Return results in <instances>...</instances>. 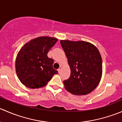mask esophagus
<instances>
[{
  "label": "esophagus",
  "mask_w": 122,
  "mask_h": 122,
  "mask_svg": "<svg viewBox=\"0 0 122 122\" xmlns=\"http://www.w3.org/2000/svg\"><path fill=\"white\" fill-rule=\"evenodd\" d=\"M61 69H62V68H61V67H60V68H59L58 69V72H60V71H61Z\"/></svg>",
  "instance_id": "obj_1"
}]
</instances>
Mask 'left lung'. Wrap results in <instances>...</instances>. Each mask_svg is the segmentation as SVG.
<instances>
[{
  "instance_id": "obj_1",
  "label": "left lung",
  "mask_w": 122,
  "mask_h": 122,
  "mask_svg": "<svg viewBox=\"0 0 122 122\" xmlns=\"http://www.w3.org/2000/svg\"><path fill=\"white\" fill-rule=\"evenodd\" d=\"M71 70L65 88L75 95H85L94 90L102 76V60L96 46L88 42L60 41Z\"/></svg>"
}]
</instances>
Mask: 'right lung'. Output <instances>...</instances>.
<instances>
[{
	"label": "right lung",
	"instance_id": "right-lung-1",
	"mask_svg": "<svg viewBox=\"0 0 122 122\" xmlns=\"http://www.w3.org/2000/svg\"><path fill=\"white\" fill-rule=\"evenodd\" d=\"M56 38L41 36L25 44L17 55L16 72L20 81L30 88L47 84L57 70L52 67L54 60L47 54L57 42Z\"/></svg>",
	"mask_w": 122,
	"mask_h": 122
}]
</instances>
